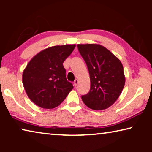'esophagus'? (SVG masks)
Returning a JSON list of instances; mask_svg holds the SVG:
<instances>
[{"label": "esophagus", "instance_id": "34e87169", "mask_svg": "<svg viewBox=\"0 0 152 152\" xmlns=\"http://www.w3.org/2000/svg\"><path fill=\"white\" fill-rule=\"evenodd\" d=\"M78 79H76L75 80H74V85L75 86H76L77 84H78Z\"/></svg>", "mask_w": 152, "mask_h": 152}]
</instances>
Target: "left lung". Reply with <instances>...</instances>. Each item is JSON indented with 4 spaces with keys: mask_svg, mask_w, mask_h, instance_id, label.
Listing matches in <instances>:
<instances>
[{
    "mask_svg": "<svg viewBox=\"0 0 152 152\" xmlns=\"http://www.w3.org/2000/svg\"><path fill=\"white\" fill-rule=\"evenodd\" d=\"M78 48L88 67L91 89L82 100L92 110H101L115 103L125 83L123 64L119 58L101 45L78 44Z\"/></svg>",
    "mask_w": 152,
    "mask_h": 152,
    "instance_id": "8db88e82",
    "label": "left lung"
}]
</instances>
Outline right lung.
Returning <instances> with one entry per match:
<instances>
[{
  "mask_svg": "<svg viewBox=\"0 0 152 152\" xmlns=\"http://www.w3.org/2000/svg\"><path fill=\"white\" fill-rule=\"evenodd\" d=\"M75 44L56 45L36 54L23 72L25 91L33 103L43 109L59 106L73 89L66 78L63 63Z\"/></svg>",
  "mask_w": 152,
  "mask_h": 152,
  "instance_id": "right-lung-1",
  "label": "right lung"
}]
</instances>
